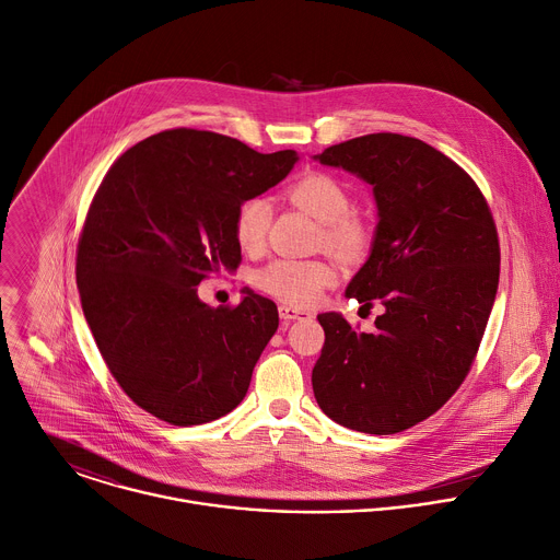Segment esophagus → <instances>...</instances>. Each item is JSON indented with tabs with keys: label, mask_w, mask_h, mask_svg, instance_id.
<instances>
[{
	"label": "esophagus",
	"mask_w": 560,
	"mask_h": 560,
	"mask_svg": "<svg viewBox=\"0 0 560 560\" xmlns=\"http://www.w3.org/2000/svg\"><path fill=\"white\" fill-rule=\"evenodd\" d=\"M278 313H280V319H284V322H293V319H308V317H313L308 311L293 308V306H287V304H280V306H278Z\"/></svg>",
	"instance_id": "obj_1"
}]
</instances>
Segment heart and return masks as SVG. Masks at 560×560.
Here are the masks:
<instances>
[{
	"label": "heart",
	"instance_id": "b5f03b06",
	"mask_svg": "<svg viewBox=\"0 0 560 560\" xmlns=\"http://www.w3.org/2000/svg\"><path fill=\"white\" fill-rule=\"evenodd\" d=\"M287 198L322 222L326 249L345 260H360L371 245V230L351 211V194L342 180L326 172H306L287 187ZM271 209L262 198H247L234 213V236L245 252H256L265 243ZM338 280V267L330 260H273L256 273V284L280 302L293 306L313 304L319 293Z\"/></svg>",
	"mask_w": 560,
	"mask_h": 560
}]
</instances>
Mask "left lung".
<instances>
[{
  "label": "left lung",
  "mask_w": 560,
  "mask_h": 560,
  "mask_svg": "<svg viewBox=\"0 0 560 560\" xmlns=\"http://www.w3.org/2000/svg\"><path fill=\"white\" fill-rule=\"evenodd\" d=\"M315 159L373 187L377 230L347 295L384 313L373 332L317 315L313 393L340 425L395 434L434 415L475 362L499 287L497 225L477 183L419 139L366 135Z\"/></svg>",
  "instance_id": "8db88e82"
}]
</instances>
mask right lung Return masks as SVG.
I'll use <instances>...</instances> for the list:
<instances>
[{
    "mask_svg": "<svg viewBox=\"0 0 560 560\" xmlns=\"http://www.w3.org/2000/svg\"><path fill=\"white\" fill-rule=\"evenodd\" d=\"M298 154H260L205 130H165L124 152L101 180L77 249L85 322L112 377L150 415L198 425L232 412L278 330L271 300L247 291L211 308L198 284L236 271L234 213L278 185Z\"/></svg>",
    "mask_w": 560,
    "mask_h": 560,
    "instance_id": "obj_1",
    "label": "right lung"
}]
</instances>
